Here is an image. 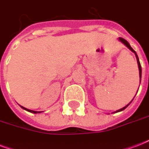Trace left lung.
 I'll return each instance as SVG.
<instances>
[{"label": "left lung", "mask_w": 149, "mask_h": 149, "mask_svg": "<svg viewBox=\"0 0 149 149\" xmlns=\"http://www.w3.org/2000/svg\"><path fill=\"white\" fill-rule=\"evenodd\" d=\"M119 40H120V42H121L124 43V44H125V45H126V46H127V47L128 48V49H129L130 50H132V51L133 52H134V54H135V56H136V58H137V62H138V65H139V74H140V83H141V64H140V62H139V57H138V55H137V53H136V52H135V51H134V50L133 49H132V47H131V45H130L129 43L127 42V41L125 40V38H119ZM132 101H131V102H132ZM131 102H130V103H131ZM130 103H129V104H127V106H125V107H123V108L120 109V110H118V111H116V112H118V111H123V110H125V109L126 108V107H127L128 106V105H129Z\"/></svg>", "instance_id": "1"}]
</instances>
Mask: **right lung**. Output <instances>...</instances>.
Listing matches in <instances>:
<instances>
[{
    "mask_svg": "<svg viewBox=\"0 0 149 149\" xmlns=\"http://www.w3.org/2000/svg\"><path fill=\"white\" fill-rule=\"evenodd\" d=\"M22 107V108L23 109H24V110H26V111H29V112H31V113H40V111H39V112H38V111H31V110H28V109L27 108H24V107H22V106H21Z\"/></svg>",
    "mask_w": 149,
    "mask_h": 149,
    "instance_id": "1",
    "label": "right lung"
}]
</instances>
